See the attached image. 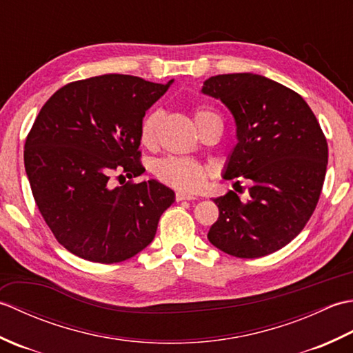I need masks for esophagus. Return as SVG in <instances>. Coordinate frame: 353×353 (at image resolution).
Instances as JSON below:
<instances>
[{
	"instance_id": "34e87169",
	"label": "esophagus",
	"mask_w": 353,
	"mask_h": 353,
	"mask_svg": "<svg viewBox=\"0 0 353 353\" xmlns=\"http://www.w3.org/2000/svg\"><path fill=\"white\" fill-rule=\"evenodd\" d=\"M176 200L182 201V200H196V197L191 196V194H185V192H176Z\"/></svg>"
}]
</instances>
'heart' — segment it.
<instances>
[{
	"label": "heart",
	"mask_w": 353,
	"mask_h": 353,
	"mask_svg": "<svg viewBox=\"0 0 353 353\" xmlns=\"http://www.w3.org/2000/svg\"><path fill=\"white\" fill-rule=\"evenodd\" d=\"M194 123L197 129L212 119H219V115L206 106H199L194 109ZM162 114L159 110L150 112L141 123L139 138L144 145H152L156 141V130L161 123ZM153 174L159 182L171 186V188L192 192L199 190L209 174V168L205 163L190 157H163L153 163Z\"/></svg>",
	"instance_id": "obj_1"
}]
</instances>
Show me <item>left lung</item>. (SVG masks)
I'll return each instance as SVG.
<instances>
[{"instance_id":"obj_1","label":"left lung","mask_w":353,"mask_h":353,"mask_svg":"<svg viewBox=\"0 0 353 353\" xmlns=\"http://www.w3.org/2000/svg\"><path fill=\"white\" fill-rule=\"evenodd\" d=\"M201 92L220 99L235 118L238 144L224 179L252 185L244 201L234 191L214 199L220 215L208 239L232 256H265L301 234L319 203L325 133L301 95L258 74L214 76Z\"/></svg>"}]
</instances>
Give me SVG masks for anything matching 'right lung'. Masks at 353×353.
<instances>
[{"label": "right lung", "mask_w": 353, "mask_h": 353, "mask_svg": "<svg viewBox=\"0 0 353 353\" xmlns=\"http://www.w3.org/2000/svg\"><path fill=\"white\" fill-rule=\"evenodd\" d=\"M167 85L124 74L71 81L36 117L24 148L27 177L39 212L66 250L115 264L153 241L174 192L156 182H133L141 163L145 110ZM131 181L114 189L110 179Z\"/></svg>", "instance_id": "1"}]
</instances>
